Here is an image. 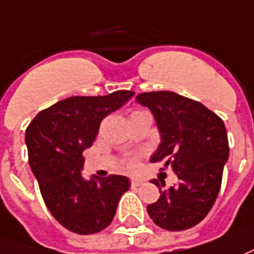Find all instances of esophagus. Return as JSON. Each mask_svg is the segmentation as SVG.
<instances>
[{
	"instance_id": "34e87169",
	"label": "esophagus",
	"mask_w": 254,
	"mask_h": 254,
	"mask_svg": "<svg viewBox=\"0 0 254 254\" xmlns=\"http://www.w3.org/2000/svg\"><path fill=\"white\" fill-rule=\"evenodd\" d=\"M140 184H141V183H140L139 180H136V179H132V180H130V186H132L133 189H134V187H139Z\"/></svg>"
}]
</instances>
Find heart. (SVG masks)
<instances>
[{
  "mask_svg": "<svg viewBox=\"0 0 254 254\" xmlns=\"http://www.w3.org/2000/svg\"><path fill=\"white\" fill-rule=\"evenodd\" d=\"M130 168H134V164H130Z\"/></svg>",
  "mask_w": 254,
  "mask_h": 254,
  "instance_id": "b5f03b06",
  "label": "heart"
}]
</instances>
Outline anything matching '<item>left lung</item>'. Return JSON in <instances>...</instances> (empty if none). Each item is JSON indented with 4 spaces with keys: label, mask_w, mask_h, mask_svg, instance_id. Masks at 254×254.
<instances>
[{
    "label": "left lung",
    "mask_w": 254,
    "mask_h": 254,
    "mask_svg": "<svg viewBox=\"0 0 254 254\" xmlns=\"http://www.w3.org/2000/svg\"><path fill=\"white\" fill-rule=\"evenodd\" d=\"M136 103L151 111L161 136L151 162L166 159L165 166H170L179 179L168 190L151 180L161 196L147 206V212L168 231L196 226L213 206L228 161L224 122L202 103L169 90L140 93Z\"/></svg>",
    "instance_id": "left-lung-1"
}]
</instances>
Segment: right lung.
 <instances>
[{"mask_svg": "<svg viewBox=\"0 0 254 254\" xmlns=\"http://www.w3.org/2000/svg\"><path fill=\"white\" fill-rule=\"evenodd\" d=\"M134 95L117 90L107 96H72L35 115L26 130L28 164L55 219L67 230L88 235L110 226L129 179L90 177L81 170L82 152L96 139L100 122Z\"/></svg>", "mask_w": 254, "mask_h": 254, "instance_id": "right-lung-1", "label": "right lung"}]
</instances>
